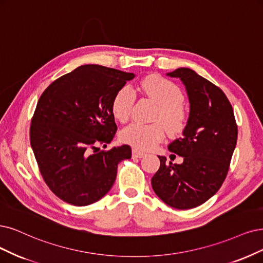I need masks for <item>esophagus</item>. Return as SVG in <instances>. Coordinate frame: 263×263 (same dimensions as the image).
Masks as SVG:
<instances>
[{
	"mask_svg": "<svg viewBox=\"0 0 263 263\" xmlns=\"http://www.w3.org/2000/svg\"><path fill=\"white\" fill-rule=\"evenodd\" d=\"M145 156V154L138 151V149H132V157L133 158H143Z\"/></svg>",
	"mask_w": 263,
	"mask_h": 263,
	"instance_id": "esophagus-1",
	"label": "esophagus"
}]
</instances>
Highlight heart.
<instances>
[{"instance_id":"b5f03b06","label":"heart","mask_w":263,"mask_h":263,"mask_svg":"<svg viewBox=\"0 0 263 263\" xmlns=\"http://www.w3.org/2000/svg\"><path fill=\"white\" fill-rule=\"evenodd\" d=\"M140 90L158 105L155 119L159 120L170 133L180 132L185 124L186 114L183 108L184 95L180 87L160 76H149L141 82ZM135 95L128 85L121 86L116 92L111 102L115 118L121 122L128 120L131 115ZM164 131L158 122L144 124L132 122L120 132L123 143L141 151L153 148L162 141Z\"/></svg>"}]
</instances>
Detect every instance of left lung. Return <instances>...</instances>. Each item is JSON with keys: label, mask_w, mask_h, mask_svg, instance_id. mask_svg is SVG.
I'll use <instances>...</instances> for the list:
<instances>
[{"label": "left lung", "mask_w": 263, "mask_h": 263, "mask_svg": "<svg viewBox=\"0 0 263 263\" xmlns=\"http://www.w3.org/2000/svg\"><path fill=\"white\" fill-rule=\"evenodd\" d=\"M185 86L190 115L182 138L168 149L183 162L168 163L158 156L160 167L152 178L156 195L177 209L195 208L221 187L229 171L237 141V125L228 97L221 89L190 68L167 72Z\"/></svg>", "instance_id": "left-lung-1"}]
</instances>
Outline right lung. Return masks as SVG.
<instances>
[{
  "mask_svg": "<svg viewBox=\"0 0 263 263\" xmlns=\"http://www.w3.org/2000/svg\"><path fill=\"white\" fill-rule=\"evenodd\" d=\"M135 77L100 65H83L58 78L41 95L30 126V144L47 186L62 200L87 206L108 193L118 163L131 158L122 145L109 144L117 131L111 102Z\"/></svg>",
  "mask_w": 263,
  "mask_h": 263,
  "instance_id": "1",
  "label": "right lung"
}]
</instances>
